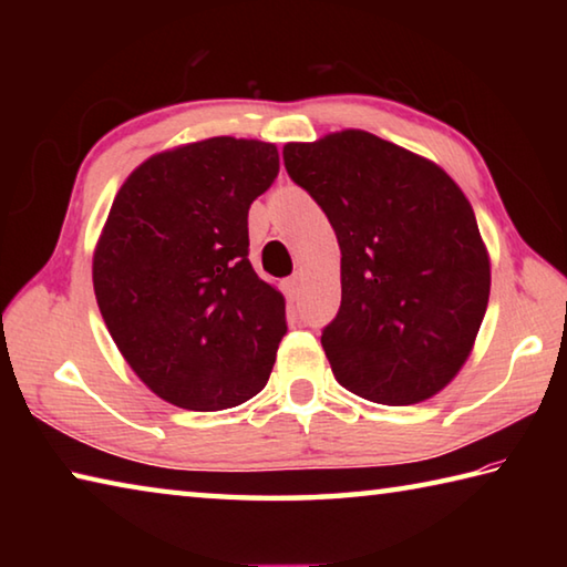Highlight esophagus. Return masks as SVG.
Here are the masks:
<instances>
[{
  "instance_id": "obj_1",
  "label": "esophagus",
  "mask_w": 567,
  "mask_h": 567,
  "mask_svg": "<svg viewBox=\"0 0 567 567\" xmlns=\"http://www.w3.org/2000/svg\"><path fill=\"white\" fill-rule=\"evenodd\" d=\"M282 287H285V295L290 297V300H300V295H302V275L287 277V280L282 282Z\"/></svg>"
}]
</instances>
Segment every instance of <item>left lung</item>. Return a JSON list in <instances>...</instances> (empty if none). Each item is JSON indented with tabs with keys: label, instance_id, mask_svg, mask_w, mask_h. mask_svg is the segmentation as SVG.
I'll use <instances>...</instances> for the list:
<instances>
[{
	"label": "left lung",
	"instance_id": "1",
	"mask_svg": "<svg viewBox=\"0 0 567 567\" xmlns=\"http://www.w3.org/2000/svg\"><path fill=\"white\" fill-rule=\"evenodd\" d=\"M282 159L340 245V312L322 330L334 380L364 400L415 405L473 352L491 257L447 172L364 130L287 142Z\"/></svg>",
	"mask_w": 567,
	"mask_h": 567
}]
</instances>
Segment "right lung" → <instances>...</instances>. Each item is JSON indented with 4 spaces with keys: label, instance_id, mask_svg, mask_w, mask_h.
Here are the masks:
<instances>
[{
    "label": "right lung",
    "instance_id": "add662e5",
    "mask_svg": "<svg viewBox=\"0 0 567 567\" xmlns=\"http://www.w3.org/2000/svg\"><path fill=\"white\" fill-rule=\"evenodd\" d=\"M280 172L272 142L209 137L165 150L114 197L92 257L104 324L172 405H243L270 380L282 292L247 260V213Z\"/></svg>",
    "mask_w": 567,
    "mask_h": 567
}]
</instances>
